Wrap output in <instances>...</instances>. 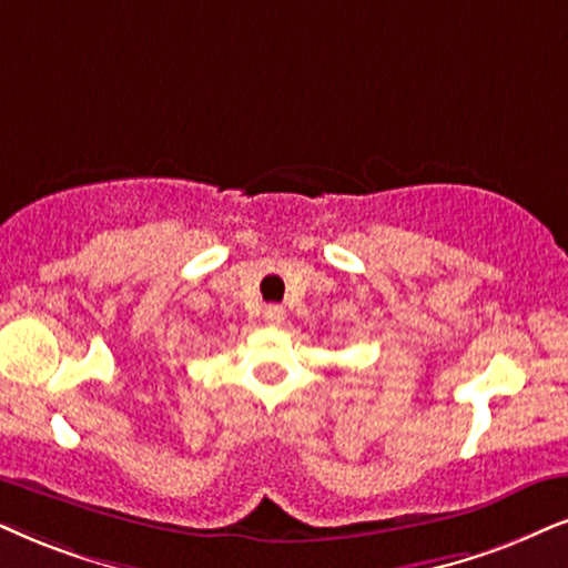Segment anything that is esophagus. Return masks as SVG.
<instances>
[{
	"instance_id": "34e87169",
	"label": "esophagus",
	"mask_w": 568,
	"mask_h": 568,
	"mask_svg": "<svg viewBox=\"0 0 568 568\" xmlns=\"http://www.w3.org/2000/svg\"><path fill=\"white\" fill-rule=\"evenodd\" d=\"M283 320H285V308L283 306L270 304L267 308H264V322H267V325L280 327V325H283Z\"/></svg>"
}]
</instances>
